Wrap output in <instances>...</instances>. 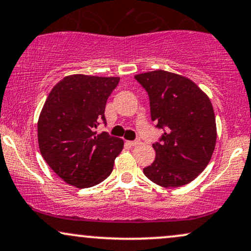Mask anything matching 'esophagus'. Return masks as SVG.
Listing matches in <instances>:
<instances>
[{
	"instance_id": "1",
	"label": "esophagus",
	"mask_w": 251,
	"mask_h": 251,
	"mask_svg": "<svg viewBox=\"0 0 251 251\" xmlns=\"http://www.w3.org/2000/svg\"><path fill=\"white\" fill-rule=\"evenodd\" d=\"M127 144L129 145V146H138V145L140 144V140L137 139V140H133V141H127Z\"/></svg>"
}]
</instances>
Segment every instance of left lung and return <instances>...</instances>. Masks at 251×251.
<instances>
[{"label": "left lung", "mask_w": 251, "mask_h": 251, "mask_svg": "<svg viewBox=\"0 0 251 251\" xmlns=\"http://www.w3.org/2000/svg\"><path fill=\"white\" fill-rule=\"evenodd\" d=\"M150 98L151 118L164 129L153 144L155 160L144 174L156 185L180 187L201 173L216 144L213 105L194 81L164 70L134 76Z\"/></svg>", "instance_id": "1"}]
</instances>
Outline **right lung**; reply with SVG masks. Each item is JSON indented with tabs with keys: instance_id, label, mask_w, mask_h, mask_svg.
I'll return each instance as SVG.
<instances>
[{
	"instance_id": "add662e5",
	"label": "right lung",
	"mask_w": 251,
	"mask_h": 251,
	"mask_svg": "<svg viewBox=\"0 0 251 251\" xmlns=\"http://www.w3.org/2000/svg\"><path fill=\"white\" fill-rule=\"evenodd\" d=\"M119 79L72 75L58 81L44 102L37 124L39 151L69 185L89 188L112 173L124 141L96 128L106 123L105 105Z\"/></svg>"
}]
</instances>
